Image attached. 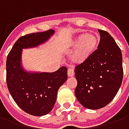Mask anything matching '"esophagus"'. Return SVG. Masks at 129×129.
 I'll use <instances>...</instances> for the list:
<instances>
[{"label":"esophagus","mask_w":129,"mask_h":129,"mask_svg":"<svg viewBox=\"0 0 129 129\" xmlns=\"http://www.w3.org/2000/svg\"><path fill=\"white\" fill-rule=\"evenodd\" d=\"M75 75V73H74V70L72 69V68H69L68 70V76L69 77H73Z\"/></svg>","instance_id":"1"}]
</instances>
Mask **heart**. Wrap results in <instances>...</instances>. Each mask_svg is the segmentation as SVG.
Returning <instances> with one entry per match:
<instances>
[{"instance_id": "heart-1", "label": "heart", "mask_w": 129, "mask_h": 129, "mask_svg": "<svg viewBox=\"0 0 129 129\" xmlns=\"http://www.w3.org/2000/svg\"><path fill=\"white\" fill-rule=\"evenodd\" d=\"M99 37L96 34H81L73 39L69 45L70 50H75L70 56L73 64H81L91 56L99 43Z\"/></svg>"}]
</instances>
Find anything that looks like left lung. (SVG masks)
I'll return each instance as SVG.
<instances>
[{"label": "left lung", "mask_w": 129, "mask_h": 129, "mask_svg": "<svg viewBox=\"0 0 129 129\" xmlns=\"http://www.w3.org/2000/svg\"><path fill=\"white\" fill-rule=\"evenodd\" d=\"M97 49L75 69L77 81L75 96L88 109H100L113 100L123 79L122 52L110 34L98 29Z\"/></svg>", "instance_id": "left-lung-1"}]
</instances>
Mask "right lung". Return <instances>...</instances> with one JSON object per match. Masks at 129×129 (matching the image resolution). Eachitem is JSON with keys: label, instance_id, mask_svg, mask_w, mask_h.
I'll list each match as a JSON object with an SVG mask.
<instances>
[{"label": "right lung", "instance_id": "1", "mask_svg": "<svg viewBox=\"0 0 129 129\" xmlns=\"http://www.w3.org/2000/svg\"><path fill=\"white\" fill-rule=\"evenodd\" d=\"M54 33L49 29L20 37L7 58L6 80L10 95L23 111L34 116L52 111L58 90L67 80V68L62 66L54 73L27 72L22 66V51L44 43Z\"/></svg>", "mask_w": 129, "mask_h": 129}]
</instances>
